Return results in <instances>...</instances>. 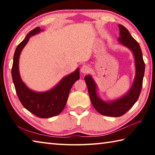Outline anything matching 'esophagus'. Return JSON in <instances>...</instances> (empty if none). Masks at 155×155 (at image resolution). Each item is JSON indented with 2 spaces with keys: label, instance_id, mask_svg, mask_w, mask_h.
<instances>
[{
  "label": "esophagus",
  "instance_id": "1",
  "mask_svg": "<svg viewBox=\"0 0 155 155\" xmlns=\"http://www.w3.org/2000/svg\"><path fill=\"white\" fill-rule=\"evenodd\" d=\"M81 72L83 73V74H87V73L91 71V68L88 65H83V66L81 67Z\"/></svg>",
  "mask_w": 155,
  "mask_h": 155
}]
</instances>
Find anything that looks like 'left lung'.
I'll use <instances>...</instances> for the list:
<instances>
[{
	"instance_id": "8db88e82",
	"label": "left lung",
	"mask_w": 155,
	"mask_h": 155,
	"mask_svg": "<svg viewBox=\"0 0 155 155\" xmlns=\"http://www.w3.org/2000/svg\"><path fill=\"white\" fill-rule=\"evenodd\" d=\"M118 27L120 28L118 41L120 44L132 51L135 58V77L130 90L124 96L119 98L111 102H105L99 98L97 94V85L91 75L85 77L89 95L94 107L101 114L111 117L122 116L137 102L142 88L143 78L145 72V64L140 44L131 36L127 28L122 25H119Z\"/></svg>"
}]
</instances>
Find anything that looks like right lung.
Masks as SVG:
<instances>
[{
    "label": "right lung",
    "mask_w": 155,
    "mask_h": 155,
    "mask_svg": "<svg viewBox=\"0 0 155 155\" xmlns=\"http://www.w3.org/2000/svg\"><path fill=\"white\" fill-rule=\"evenodd\" d=\"M41 31L36 27L31 31L15 49L12 68V76L15 91L25 109L41 118H48L59 115L66 104L68 95L73 84L80 78L79 68L62 78L55 87L44 92H36L30 90L23 83L19 72V57L22 49L31 36Z\"/></svg>",
    "instance_id": "obj_1"
}]
</instances>
